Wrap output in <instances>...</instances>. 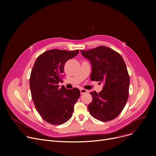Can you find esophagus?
<instances>
[{
	"label": "esophagus",
	"mask_w": 156,
	"mask_h": 156,
	"mask_svg": "<svg viewBox=\"0 0 156 156\" xmlns=\"http://www.w3.org/2000/svg\"><path fill=\"white\" fill-rule=\"evenodd\" d=\"M87 92H88V91L87 90H85V89H83V88H81L80 89V93H81V94H86Z\"/></svg>",
	"instance_id": "esophagus-1"
}]
</instances>
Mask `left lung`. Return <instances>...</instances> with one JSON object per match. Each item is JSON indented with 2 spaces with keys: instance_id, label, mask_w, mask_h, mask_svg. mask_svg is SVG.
Returning <instances> with one entry per match:
<instances>
[{
  "instance_id": "left-lung-1",
  "label": "left lung",
  "mask_w": 156,
  "mask_h": 156,
  "mask_svg": "<svg viewBox=\"0 0 156 156\" xmlns=\"http://www.w3.org/2000/svg\"><path fill=\"white\" fill-rule=\"evenodd\" d=\"M81 53L92 64L90 79L104 83L99 94L90 92V114L101 121L116 118L123 109L129 94V77L121 55L112 49L100 46Z\"/></svg>"
}]
</instances>
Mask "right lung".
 <instances>
[{"label":"right lung","instance_id":"1","mask_svg":"<svg viewBox=\"0 0 156 156\" xmlns=\"http://www.w3.org/2000/svg\"><path fill=\"white\" fill-rule=\"evenodd\" d=\"M79 52L52 49L40 55L32 68L30 87L35 108L45 121L54 125L67 122L72 116L80 90L58 85L64 75V64Z\"/></svg>","mask_w":156,"mask_h":156}]
</instances>
